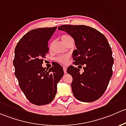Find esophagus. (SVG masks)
<instances>
[{"label": "esophagus", "instance_id": "34e87169", "mask_svg": "<svg viewBox=\"0 0 126 126\" xmlns=\"http://www.w3.org/2000/svg\"><path fill=\"white\" fill-rule=\"evenodd\" d=\"M63 71H64V74H66L67 73V67L66 66H63Z\"/></svg>", "mask_w": 126, "mask_h": 126}]
</instances>
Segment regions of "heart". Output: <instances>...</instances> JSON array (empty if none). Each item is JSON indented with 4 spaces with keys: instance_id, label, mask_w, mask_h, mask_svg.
<instances>
[{
    "instance_id": "obj_1",
    "label": "heart",
    "mask_w": 126,
    "mask_h": 126,
    "mask_svg": "<svg viewBox=\"0 0 126 126\" xmlns=\"http://www.w3.org/2000/svg\"><path fill=\"white\" fill-rule=\"evenodd\" d=\"M62 38V41L64 42V44H66L68 41H69L70 40L72 39V38H71V36L68 34H63L61 37ZM52 47V44H49V48H51ZM55 60L58 63H61V64H66V63L68 62L69 60V56L67 55H65V56H57V57L55 58Z\"/></svg>"
}]
</instances>
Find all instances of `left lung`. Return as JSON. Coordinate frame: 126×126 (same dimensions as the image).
<instances>
[{"label": "left lung", "mask_w": 126, "mask_h": 126, "mask_svg": "<svg viewBox=\"0 0 126 126\" xmlns=\"http://www.w3.org/2000/svg\"><path fill=\"white\" fill-rule=\"evenodd\" d=\"M58 29L66 32L75 41L74 64L67 72L72 77V90L76 99L92 102L103 94L112 75L114 59L106 37L97 30L84 25H62ZM84 65L80 73L79 67Z\"/></svg>", "instance_id": "left-lung-1"}]
</instances>
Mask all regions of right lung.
Listing matches in <instances>:
<instances>
[{
	"label": "right lung",
	"mask_w": 126,
	"mask_h": 126,
	"mask_svg": "<svg viewBox=\"0 0 126 126\" xmlns=\"http://www.w3.org/2000/svg\"><path fill=\"white\" fill-rule=\"evenodd\" d=\"M57 27L33 29L24 34L15 48V75L27 99L36 105L50 103L57 93V85L64 75L56 63L49 69L43 67V59L49 51L48 41Z\"/></svg>",
	"instance_id": "add662e5"
}]
</instances>
